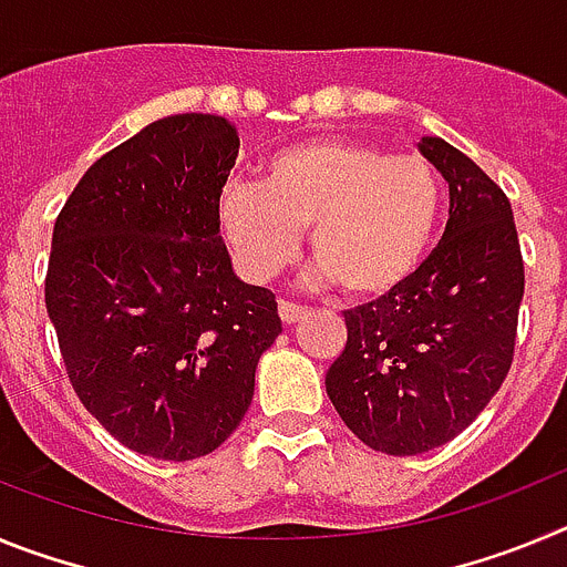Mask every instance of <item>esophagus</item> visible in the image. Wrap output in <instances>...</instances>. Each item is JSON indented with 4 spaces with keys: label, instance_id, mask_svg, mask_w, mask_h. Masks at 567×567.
Instances as JSON below:
<instances>
[{
    "label": "esophagus",
    "instance_id": "esophagus-1",
    "mask_svg": "<svg viewBox=\"0 0 567 567\" xmlns=\"http://www.w3.org/2000/svg\"><path fill=\"white\" fill-rule=\"evenodd\" d=\"M278 315L284 323H298L303 315H307V307H300V303H292V300H280L278 303Z\"/></svg>",
    "mask_w": 567,
    "mask_h": 567
}]
</instances>
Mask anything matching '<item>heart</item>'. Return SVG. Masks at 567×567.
<instances>
[{
  "label": "heart",
  "mask_w": 567,
  "mask_h": 567,
  "mask_svg": "<svg viewBox=\"0 0 567 567\" xmlns=\"http://www.w3.org/2000/svg\"><path fill=\"white\" fill-rule=\"evenodd\" d=\"M443 207V178L432 162L327 135L275 153L260 184H224L218 224L252 280L292 264L300 229L312 227L315 260L340 292L380 300L420 272Z\"/></svg>",
  "instance_id": "b5f03b06"
}]
</instances>
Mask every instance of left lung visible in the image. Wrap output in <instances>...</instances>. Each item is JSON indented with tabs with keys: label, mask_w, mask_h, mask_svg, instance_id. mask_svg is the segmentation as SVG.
Masks as SVG:
<instances>
[{
	"label": "left lung",
	"mask_w": 567,
	"mask_h": 567,
	"mask_svg": "<svg viewBox=\"0 0 567 567\" xmlns=\"http://www.w3.org/2000/svg\"><path fill=\"white\" fill-rule=\"evenodd\" d=\"M420 153L449 182V224L420 272L343 312L327 394L369 449L423 454L468 429L514 360L525 267L508 195L443 138Z\"/></svg>",
	"instance_id": "obj_1"
}]
</instances>
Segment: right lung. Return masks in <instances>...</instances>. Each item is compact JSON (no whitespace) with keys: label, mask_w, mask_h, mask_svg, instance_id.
<instances>
[{"label":"right lung","mask_w":567,"mask_h":567,"mask_svg":"<svg viewBox=\"0 0 567 567\" xmlns=\"http://www.w3.org/2000/svg\"><path fill=\"white\" fill-rule=\"evenodd\" d=\"M235 155L221 115L158 118L82 175L53 227L44 303L70 385L155 460L215 452L280 334L275 295L235 278L221 240Z\"/></svg>","instance_id":"add662e5"}]
</instances>
